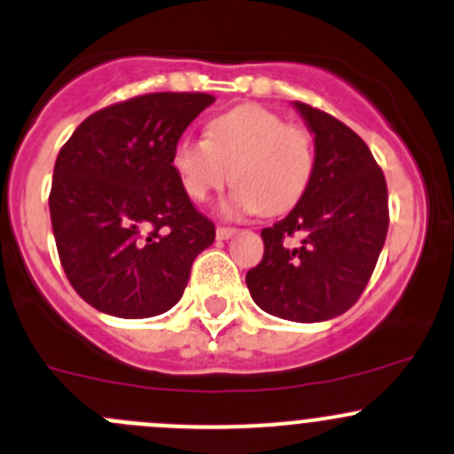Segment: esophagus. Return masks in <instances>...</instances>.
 Listing matches in <instances>:
<instances>
[{"instance_id": "obj_1", "label": "esophagus", "mask_w": 454, "mask_h": 454, "mask_svg": "<svg viewBox=\"0 0 454 454\" xmlns=\"http://www.w3.org/2000/svg\"><path fill=\"white\" fill-rule=\"evenodd\" d=\"M235 228H226V226H217V239H231L235 235Z\"/></svg>"}]
</instances>
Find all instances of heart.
<instances>
[{"mask_svg":"<svg viewBox=\"0 0 454 454\" xmlns=\"http://www.w3.org/2000/svg\"><path fill=\"white\" fill-rule=\"evenodd\" d=\"M170 166L186 195L206 201L235 184L223 201L226 215L293 210L315 173V144L303 126L257 104H241L206 124V139L182 137Z\"/></svg>","mask_w":454,"mask_h":454,"instance_id":"heart-1","label":"heart"}]
</instances>
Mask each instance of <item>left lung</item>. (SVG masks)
Here are the masks:
<instances>
[{
    "label": "left lung",
    "mask_w": 454,
    "mask_h": 454,
    "mask_svg": "<svg viewBox=\"0 0 454 454\" xmlns=\"http://www.w3.org/2000/svg\"><path fill=\"white\" fill-rule=\"evenodd\" d=\"M294 108L315 135V173L301 201L262 231L263 257L246 286L268 315L315 324L348 310L366 288L388 232V188L355 130L301 101Z\"/></svg>",
    "instance_id": "1"
}]
</instances>
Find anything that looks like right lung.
Wrapping results in <instances>:
<instances>
[{"label": "right lung", "mask_w": 454, "mask_h": 454, "mask_svg": "<svg viewBox=\"0 0 454 454\" xmlns=\"http://www.w3.org/2000/svg\"><path fill=\"white\" fill-rule=\"evenodd\" d=\"M215 101L151 92L92 113L59 151L48 197L57 253L79 297L106 315L144 319L182 299L215 223L170 166L184 130Z\"/></svg>", "instance_id": "1"}]
</instances>
